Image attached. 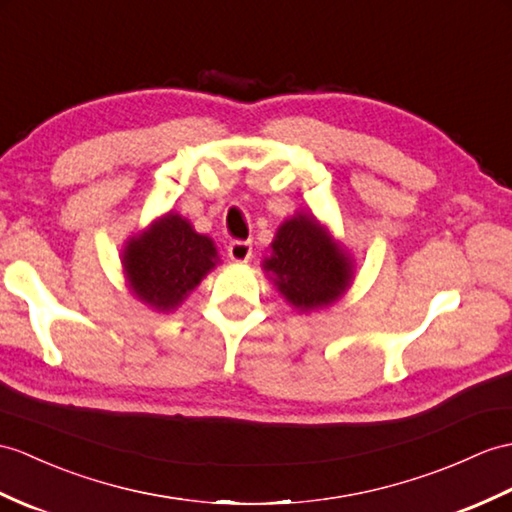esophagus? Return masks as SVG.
<instances>
[{"instance_id": "34e87169", "label": "esophagus", "mask_w": 512, "mask_h": 512, "mask_svg": "<svg viewBox=\"0 0 512 512\" xmlns=\"http://www.w3.org/2000/svg\"><path fill=\"white\" fill-rule=\"evenodd\" d=\"M253 255V244L246 242V240H233L229 244V257L237 264H244V261L251 259Z\"/></svg>"}]
</instances>
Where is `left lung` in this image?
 <instances>
[{"label":"left lung","mask_w":512,"mask_h":512,"mask_svg":"<svg viewBox=\"0 0 512 512\" xmlns=\"http://www.w3.org/2000/svg\"><path fill=\"white\" fill-rule=\"evenodd\" d=\"M270 248L261 266L294 310H323L351 285V257L314 216L296 213L285 220Z\"/></svg>","instance_id":"8db88e82"}]
</instances>
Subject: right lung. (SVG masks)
<instances>
[{
	"mask_svg": "<svg viewBox=\"0 0 512 512\" xmlns=\"http://www.w3.org/2000/svg\"><path fill=\"white\" fill-rule=\"evenodd\" d=\"M218 264L211 237L200 235L178 213H165L150 229L126 242L122 266L139 301L172 312Z\"/></svg>",
	"mask_w": 512,
	"mask_h": 512,
	"instance_id": "right-lung-1",
	"label": "right lung"
}]
</instances>
